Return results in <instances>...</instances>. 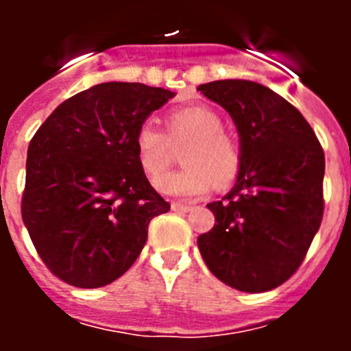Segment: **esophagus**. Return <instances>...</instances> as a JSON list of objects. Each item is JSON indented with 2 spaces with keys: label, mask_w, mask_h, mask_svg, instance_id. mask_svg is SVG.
I'll return each instance as SVG.
<instances>
[{
  "label": "esophagus",
  "mask_w": 351,
  "mask_h": 351,
  "mask_svg": "<svg viewBox=\"0 0 351 351\" xmlns=\"http://www.w3.org/2000/svg\"><path fill=\"white\" fill-rule=\"evenodd\" d=\"M170 209L178 210V213H188V210H191L193 207L186 206V204H181V202H172L170 204Z\"/></svg>",
  "instance_id": "esophagus-1"
}]
</instances>
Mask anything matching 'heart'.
<instances>
[{
  "label": "heart",
  "instance_id": "b5f03b06",
  "mask_svg": "<svg viewBox=\"0 0 351 351\" xmlns=\"http://www.w3.org/2000/svg\"><path fill=\"white\" fill-rule=\"evenodd\" d=\"M188 143L182 159L186 167L156 179V190L169 197L198 198L216 182L230 184L241 169V149L223 132V123L207 107L179 108L167 117V135L153 123H142L135 135L141 169L151 179L171 162L173 147Z\"/></svg>",
  "mask_w": 351,
  "mask_h": 351
}]
</instances>
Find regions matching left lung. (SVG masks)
<instances>
[{"label":"left lung","instance_id":"left-lung-1","mask_svg":"<svg viewBox=\"0 0 351 351\" xmlns=\"http://www.w3.org/2000/svg\"><path fill=\"white\" fill-rule=\"evenodd\" d=\"M198 91L234 119L241 169L207 204L216 223L198 237L204 262L235 290L280 287L300 267L324 216L325 156L302 114L258 82L214 80Z\"/></svg>","mask_w":351,"mask_h":351}]
</instances>
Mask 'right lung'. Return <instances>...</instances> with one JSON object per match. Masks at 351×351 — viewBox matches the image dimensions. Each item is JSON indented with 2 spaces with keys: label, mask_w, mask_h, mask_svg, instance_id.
<instances>
[{
  "label": "right lung",
  "mask_w": 351,
  "mask_h": 351,
  "mask_svg": "<svg viewBox=\"0 0 351 351\" xmlns=\"http://www.w3.org/2000/svg\"><path fill=\"white\" fill-rule=\"evenodd\" d=\"M176 96L141 82H104L64 100L27 147L23 221L64 283L100 288L138 258L147 226L169 213L149 184L135 135Z\"/></svg>",
  "instance_id": "obj_1"
}]
</instances>
